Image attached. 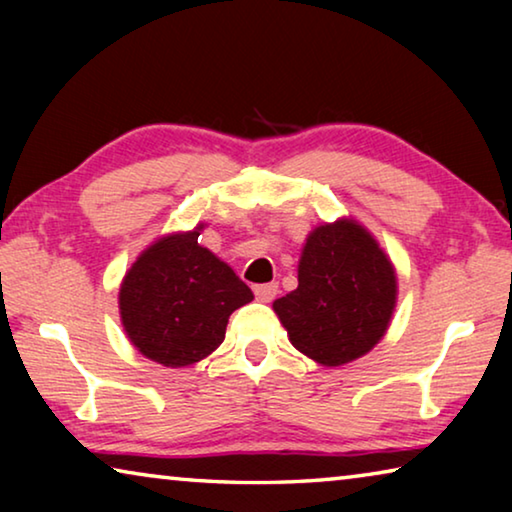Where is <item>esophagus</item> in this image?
I'll use <instances>...</instances> for the list:
<instances>
[{
    "label": "esophagus",
    "instance_id": "esophagus-1",
    "mask_svg": "<svg viewBox=\"0 0 512 512\" xmlns=\"http://www.w3.org/2000/svg\"><path fill=\"white\" fill-rule=\"evenodd\" d=\"M253 291H255L257 300L271 302V300H275V296H277V284H275V282H271V284H257V287H255Z\"/></svg>",
    "mask_w": 512,
    "mask_h": 512
}]
</instances>
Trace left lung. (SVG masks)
Returning a JSON list of instances; mask_svg holds the SVG:
<instances>
[{
    "label": "left lung",
    "instance_id": "8db88e82",
    "mask_svg": "<svg viewBox=\"0 0 512 512\" xmlns=\"http://www.w3.org/2000/svg\"><path fill=\"white\" fill-rule=\"evenodd\" d=\"M397 296L395 268L354 221L320 225L307 237L298 289L273 302L293 348L323 366H343L384 336Z\"/></svg>",
    "mask_w": 512,
    "mask_h": 512
}]
</instances>
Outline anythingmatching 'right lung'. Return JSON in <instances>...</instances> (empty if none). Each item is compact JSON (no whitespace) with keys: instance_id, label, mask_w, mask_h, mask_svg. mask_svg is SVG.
<instances>
[{"instance_id":"right-lung-1","label":"right lung","mask_w":512,"mask_h":512,"mask_svg":"<svg viewBox=\"0 0 512 512\" xmlns=\"http://www.w3.org/2000/svg\"><path fill=\"white\" fill-rule=\"evenodd\" d=\"M201 228L155 241L119 289L128 339L169 368L192 366L219 348L232 311L253 300L228 264L198 246Z\"/></svg>"}]
</instances>
